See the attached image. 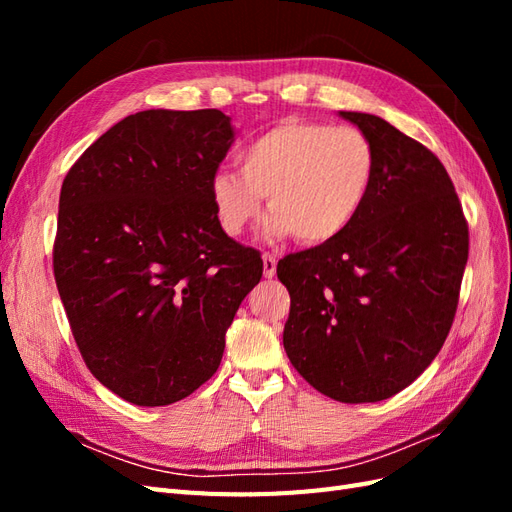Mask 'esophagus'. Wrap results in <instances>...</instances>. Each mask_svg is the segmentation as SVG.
I'll return each instance as SVG.
<instances>
[{
    "instance_id": "obj_1",
    "label": "esophagus",
    "mask_w": 512,
    "mask_h": 512,
    "mask_svg": "<svg viewBox=\"0 0 512 512\" xmlns=\"http://www.w3.org/2000/svg\"><path fill=\"white\" fill-rule=\"evenodd\" d=\"M277 271V258L269 252L262 254V273H265V277H273Z\"/></svg>"
}]
</instances>
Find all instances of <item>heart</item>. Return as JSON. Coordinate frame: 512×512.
<instances>
[{"mask_svg":"<svg viewBox=\"0 0 512 512\" xmlns=\"http://www.w3.org/2000/svg\"><path fill=\"white\" fill-rule=\"evenodd\" d=\"M241 170H215L209 194L220 228L241 237L267 196L265 235L292 232L301 245L337 239L359 218L376 179L378 153L359 128L286 119L247 143Z\"/></svg>","mask_w":512,"mask_h":512,"instance_id":"heart-1","label":"heart"}]
</instances>
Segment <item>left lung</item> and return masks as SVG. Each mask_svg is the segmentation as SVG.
<instances>
[{"mask_svg": "<svg viewBox=\"0 0 512 512\" xmlns=\"http://www.w3.org/2000/svg\"><path fill=\"white\" fill-rule=\"evenodd\" d=\"M378 153L363 211L337 239L277 262L284 348L316 391L374 404L436 359L455 320L468 222L442 162L389 121L339 113Z\"/></svg>", "mask_w": 512, "mask_h": 512, "instance_id": "1", "label": "left lung"}]
</instances>
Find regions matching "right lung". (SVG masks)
Instances as JSON below:
<instances>
[{
    "label": "right lung",
    "mask_w": 512,
    "mask_h": 512,
    "mask_svg": "<svg viewBox=\"0 0 512 512\" xmlns=\"http://www.w3.org/2000/svg\"><path fill=\"white\" fill-rule=\"evenodd\" d=\"M235 141L218 108L141 111L87 147L61 185L53 273L74 342L106 389L168 406L220 367L262 277L220 228L209 183Z\"/></svg>",
    "instance_id": "obj_1"
}]
</instances>
